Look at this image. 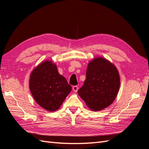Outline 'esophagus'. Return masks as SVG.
Instances as JSON below:
<instances>
[{
	"instance_id": "1",
	"label": "esophagus",
	"mask_w": 149,
	"mask_h": 149,
	"mask_svg": "<svg viewBox=\"0 0 149 149\" xmlns=\"http://www.w3.org/2000/svg\"><path fill=\"white\" fill-rule=\"evenodd\" d=\"M73 91H74V92H77L78 91V87L77 86H73Z\"/></svg>"
}]
</instances>
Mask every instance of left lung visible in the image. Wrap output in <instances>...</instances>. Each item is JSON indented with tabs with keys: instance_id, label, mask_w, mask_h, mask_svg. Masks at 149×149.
<instances>
[{
	"instance_id": "left-lung-1",
	"label": "left lung",
	"mask_w": 149,
	"mask_h": 149,
	"mask_svg": "<svg viewBox=\"0 0 149 149\" xmlns=\"http://www.w3.org/2000/svg\"><path fill=\"white\" fill-rule=\"evenodd\" d=\"M86 78L78 91L91 110L101 111L113 102L119 91L120 77L115 66L102 58L90 61Z\"/></svg>"
}]
</instances>
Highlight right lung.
<instances>
[{
	"label": "right lung",
	"instance_id": "1",
	"mask_svg": "<svg viewBox=\"0 0 149 149\" xmlns=\"http://www.w3.org/2000/svg\"><path fill=\"white\" fill-rule=\"evenodd\" d=\"M29 86L36 102L49 111L59 109L71 91V86L51 61H44L33 70Z\"/></svg>",
	"mask_w": 149,
	"mask_h": 149
}]
</instances>
